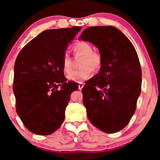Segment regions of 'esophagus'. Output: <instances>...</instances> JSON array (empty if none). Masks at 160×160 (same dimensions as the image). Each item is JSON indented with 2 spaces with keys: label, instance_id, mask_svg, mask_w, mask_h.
<instances>
[{
  "label": "esophagus",
  "instance_id": "obj_1",
  "mask_svg": "<svg viewBox=\"0 0 160 160\" xmlns=\"http://www.w3.org/2000/svg\"><path fill=\"white\" fill-rule=\"evenodd\" d=\"M83 86H84V84L83 83H81V82L78 84V88H79V89H80V90H81L82 88H83Z\"/></svg>",
  "mask_w": 160,
  "mask_h": 160
}]
</instances>
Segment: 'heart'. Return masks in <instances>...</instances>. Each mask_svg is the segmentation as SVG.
I'll return each mask as SVG.
<instances>
[{
    "mask_svg": "<svg viewBox=\"0 0 160 160\" xmlns=\"http://www.w3.org/2000/svg\"><path fill=\"white\" fill-rule=\"evenodd\" d=\"M75 54L82 56L80 67L81 68L74 71L72 74V61L68 52H65L62 57V70L68 76V80L76 82H81L91 76L92 71L98 72L101 68L103 59L98 52L93 51V48L86 42H78L73 46Z\"/></svg>",
    "mask_w": 160,
    "mask_h": 160,
    "instance_id": "b5f03b06",
    "label": "heart"
}]
</instances>
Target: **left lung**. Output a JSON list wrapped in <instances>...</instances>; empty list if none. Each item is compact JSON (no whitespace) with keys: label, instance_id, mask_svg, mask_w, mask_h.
Here are the masks:
<instances>
[{"label":"left lung","instance_id":"8db88e82","mask_svg":"<svg viewBox=\"0 0 160 160\" xmlns=\"http://www.w3.org/2000/svg\"><path fill=\"white\" fill-rule=\"evenodd\" d=\"M80 39L96 46L103 59L98 74L82 90L88 118L101 131H120L135 112L141 93L142 69L135 48L112 26L89 27Z\"/></svg>","mask_w":160,"mask_h":160}]
</instances>
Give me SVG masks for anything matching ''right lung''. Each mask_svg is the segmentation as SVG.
Segmentation results:
<instances>
[{"label": "right lung", "mask_w": 160, "mask_h": 160, "mask_svg": "<svg viewBox=\"0 0 160 160\" xmlns=\"http://www.w3.org/2000/svg\"><path fill=\"white\" fill-rule=\"evenodd\" d=\"M80 27L48 30L23 48L14 66L16 112L30 131L49 135L59 128L77 82H66L62 57Z\"/></svg>", "instance_id": "1"}]
</instances>
